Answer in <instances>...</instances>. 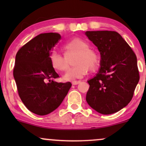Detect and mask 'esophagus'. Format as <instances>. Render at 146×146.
Instances as JSON below:
<instances>
[{"mask_svg": "<svg viewBox=\"0 0 146 146\" xmlns=\"http://www.w3.org/2000/svg\"><path fill=\"white\" fill-rule=\"evenodd\" d=\"M71 83L73 85H77V84H78L80 83V81H73Z\"/></svg>", "mask_w": 146, "mask_h": 146, "instance_id": "esophagus-1", "label": "esophagus"}]
</instances>
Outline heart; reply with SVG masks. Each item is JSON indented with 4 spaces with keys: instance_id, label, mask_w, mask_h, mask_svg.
Instances as JSON below:
<instances>
[{
    "instance_id": "obj_1",
    "label": "heart",
    "mask_w": 146,
    "mask_h": 146,
    "mask_svg": "<svg viewBox=\"0 0 146 146\" xmlns=\"http://www.w3.org/2000/svg\"><path fill=\"white\" fill-rule=\"evenodd\" d=\"M64 56L68 59L74 55L72 64L73 67L68 70L64 76L67 81L82 78L88 71H95L100 64V56L95 50L89 48V44L84 40L75 38L68 41L62 46ZM64 57L54 53L50 56L51 67L57 72H64L68 68V63Z\"/></svg>"
}]
</instances>
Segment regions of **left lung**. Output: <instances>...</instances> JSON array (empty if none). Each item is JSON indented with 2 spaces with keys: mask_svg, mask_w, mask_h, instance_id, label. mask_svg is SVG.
Segmentation results:
<instances>
[{
  "mask_svg": "<svg viewBox=\"0 0 146 146\" xmlns=\"http://www.w3.org/2000/svg\"><path fill=\"white\" fill-rule=\"evenodd\" d=\"M101 54L100 71L88 80L86 100L98 113L109 115L130 103L139 80L135 52L116 31H86Z\"/></svg>",
  "mask_w": 146,
  "mask_h": 146,
  "instance_id": "obj_1",
  "label": "left lung"
}]
</instances>
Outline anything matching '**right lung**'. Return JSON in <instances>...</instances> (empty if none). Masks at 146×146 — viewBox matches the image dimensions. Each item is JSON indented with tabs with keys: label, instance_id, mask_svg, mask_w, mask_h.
<instances>
[{
	"label": "right lung",
	"instance_id": "obj_1",
	"mask_svg": "<svg viewBox=\"0 0 146 146\" xmlns=\"http://www.w3.org/2000/svg\"><path fill=\"white\" fill-rule=\"evenodd\" d=\"M60 34H39L23 45L16 56L14 78L20 98L28 110L46 115L61 104L71 82H57L59 75L50 64V51L60 40Z\"/></svg>",
	"mask_w": 146,
	"mask_h": 146
}]
</instances>
